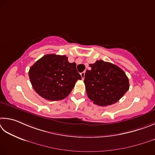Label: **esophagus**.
<instances>
[{"instance_id":"1","label":"esophagus","mask_w":155,"mask_h":155,"mask_svg":"<svg viewBox=\"0 0 155 155\" xmlns=\"http://www.w3.org/2000/svg\"><path fill=\"white\" fill-rule=\"evenodd\" d=\"M80 75L81 77H82V80H84V76H85V71H83L80 73Z\"/></svg>"}]
</instances>
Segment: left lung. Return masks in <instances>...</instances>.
I'll return each instance as SVG.
<instances>
[{"mask_svg":"<svg viewBox=\"0 0 155 155\" xmlns=\"http://www.w3.org/2000/svg\"><path fill=\"white\" fill-rule=\"evenodd\" d=\"M89 66L91 69L86 71L84 82L87 96L94 104L112 105L129 90V79L120 67L104 61H97Z\"/></svg>","mask_w":155,"mask_h":155,"instance_id":"left-lung-1","label":"left lung"}]
</instances>
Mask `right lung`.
I'll list each match as a JSON object with an SVG mask.
<instances>
[{
	"instance_id": "add662e5",
	"label": "right lung",
	"mask_w": 155,
	"mask_h": 155,
	"mask_svg": "<svg viewBox=\"0 0 155 155\" xmlns=\"http://www.w3.org/2000/svg\"><path fill=\"white\" fill-rule=\"evenodd\" d=\"M28 75L35 92L49 101H60L69 95L82 77L75 62L63 55L47 54L30 68Z\"/></svg>"
}]
</instances>
